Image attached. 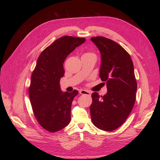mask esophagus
<instances>
[{
	"label": "esophagus",
	"instance_id": "obj_1",
	"mask_svg": "<svg viewBox=\"0 0 160 160\" xmlns=\"http://www.w3.org/2000/svg\"><path fill=\"white\" fill-rule=\"evenodd\" d=\"M80 94L82 95H87V96H90V92H88L87 90H80Z\"/></svg>",
	"mask_w": 160,
	"mask_h": 160
}]
</instances>
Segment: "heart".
<instances>
[{"label":"heart","mask_w":160,"mask_h":160,"mask_svg":"<svg viewBox=\"0 0 160 160\" xmlns=\"http://www.w3.org/2000/svg\"><path fill=\"white\" fill-rule=\"evenodd\" d=\"M85 54H91V53H85Z\"/></svg>","instance_id":"obj_1"}]
</instances>
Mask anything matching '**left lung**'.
Listing matches in <instances>:
<instances>
[{
    "label": "left lung",
    "instance_id": "8db88e82",
    "mask_svg": "<svg viewBox=\"0 0 160 160\" xmlns=\"http://www.w3.org/2000/svg\"><path fill=\"white\" fill-rule=\"evenodd\" d=\"M101 54L99 77L106 85L104 96L92 94L91 120L98 128L111 132L127 119L136 98L137 81L129 54L116 42L104 37L90 38Z\"/></svg>",
    "mask_w": 160,
    "mask_h": 160
}]
</instances>
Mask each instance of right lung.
<instances>
[{"instance_id":"right-lung-1","label":"right lung","mask_w":160,"mask_h":160,"mask_svg":"<svg viewBox=\"0 0 160 160\" xmlns=\"http://www.w3.org/2000/svg\"><path fill=\"white\" fill-rule=\"evenodd\" d=\"M85 42V38L62 37L45 48L37 59L28 93L36 120L48 132L59 131L70 122L72 101L78 92H62L59 82L64 75L63 63L67 56Z\"/></svg>"}]
</instances>
